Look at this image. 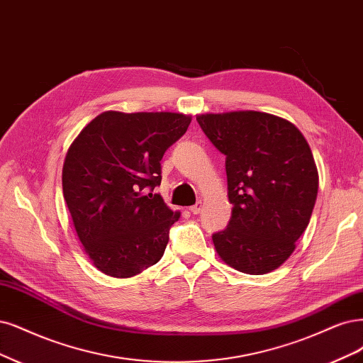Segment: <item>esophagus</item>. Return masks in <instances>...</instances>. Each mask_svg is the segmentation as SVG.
I'll return each mask as SVG.
<instances>
[{
	"label": "esophagus",
	"instance_id": "1",
	"mask_svg": "<svg viewBox=\"0 0 363 363\" xmlns=\"http://www.w3.org/2000/svg\"><path fill=\"white\" fill-rule=\"evenodd\" d=\"M201 208H203V203L201 201H196V204L192 206L189 210H191L192 215H198L199 211H201Z\"/></svg>",
	"mask_w": 363,
	"mask_h": 363
}]
</instances>
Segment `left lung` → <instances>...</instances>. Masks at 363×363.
I'll return each mask as SVG.
<instances>
[{
	"label": "left lung",
	"mask_w": 363,
	"mask_h": 363,
	"mask_svg": "<svg viewBox=\"0 0 363 363\" xmlns=\"http://www.w3.org/2000/svg\"><path fill=\"white\" fill-rule=\"evenodd\" d=\"M207 138L225 155L228 227L211 235L220 259L247 274L282 266L306 230L318 171L305 136L282 117L259 111L199 114Z\"/></svg>",
	"instance_id": "8db88e82"
}]
</instances>
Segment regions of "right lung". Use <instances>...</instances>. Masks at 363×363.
Here are the masks:
<instances>
[{
	"label": "right lung",
	"instance_id": "obj_1",
	"mask_svg": "<svg viewBox=\"0 0 363 363\" xmlns=\"http://www.w3.org/2000/svg\"><path fill=\"white\" fill-rule=\"evenodd\" d=\"M191 120L165 111H105L70 144L62 195L85 254L108 277H136L164 255L180 211L152 191L162 180V156Z\"/></svg>",
	"mask_w": 363,
	"mask_h": 363
}]
</instances>
